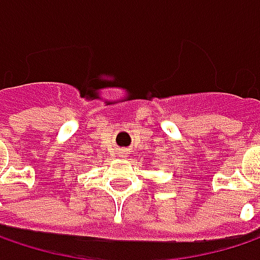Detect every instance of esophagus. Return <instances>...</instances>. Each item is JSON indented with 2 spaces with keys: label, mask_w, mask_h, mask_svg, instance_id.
Segmentation results:
<instances>
[{
  "label": "esophagus",
  "mask_w": 260,
  "mask_h": 260,
  "mask_svg": "<svg viewBox=\"0 0 260 260\" xmlns=\"http://www.w3.org/2000/svg\"><path fill=\"white\" fill-rule=\"evenodd\" d=\"M120 153H122V156H126V154H128V151H126V150H122Z\"/></svg>",
  "instance_id": "obj_1"
}]
</instances>
